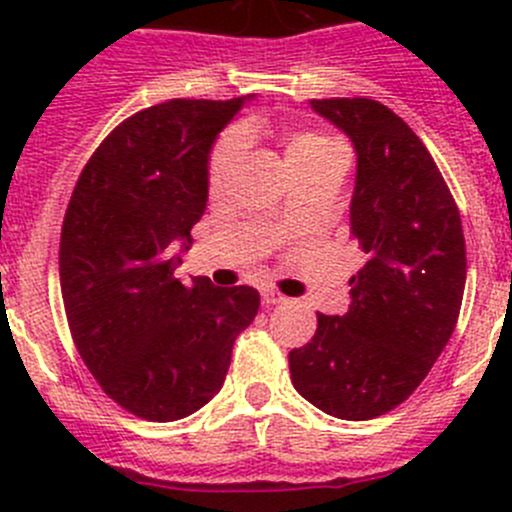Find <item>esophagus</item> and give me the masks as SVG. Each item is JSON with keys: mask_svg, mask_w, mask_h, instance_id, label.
Masks as SVG:
<instances>
[{"mask_svg": "<svg viewBox=\"0 0 512 512\" xmlns=\"http://www.w3.org/2000/svg\"><path fill=\"white\" fill-rule=\"evenodd\" d=\"M287 302L285 294H280L277 289H262V304L265 307H277V304Z\"/></svg>", "mask_w": 512, "mask_h": 512, "instance_id": "obj_1", "label": "esophagus"}]
</instances>
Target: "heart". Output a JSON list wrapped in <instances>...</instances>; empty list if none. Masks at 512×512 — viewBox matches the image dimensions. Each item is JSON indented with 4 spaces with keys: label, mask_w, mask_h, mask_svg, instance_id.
<instances>
[{
    "label": "heart",
    "mask_w": 512,
    "mask_h": 512,
    "mask_svg": "<svg viewBox=\"0 0 512 512\" xmlns=\"http://www.w3.org/2000/svg\"><path fill=\"white\" fill-rule=\"evenodd\" d=\"M245 133V128H242L240 133H225V136L215 143L208 163V180L213 188L223 183L225 175L230 173L232 163H235V158L240 156ZM282 148H285L287 168L292 170V173L334 156H344L342 146H339L337 141H332V138L317 131H289L282 136Z\"/></svg>",
    "instance_id": "heart-1"
}]
</instances>
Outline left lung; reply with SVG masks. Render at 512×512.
Instances as JSON below:
<instances>
[{"mask_svg":"<svg viewBox=\"0 0 512 512\" xmlns=\"http://www.w3.org/2000/svg\"><path fill=\"white\" fill-rule=\"evenodd\" d=\"M356 151L349 225L366 265L352 304L317 314L312 342L289 352L292 384L344 421L396 409L426 379L456 329L466 287L461 215L421 138L371 98L309 101Z\"/></svg>","mask_w":512,"mask_h":512,"instance_id":"1","label":"left lung"}]
</instances>
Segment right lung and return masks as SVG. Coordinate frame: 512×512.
I'll return each instance as SVG.
<instances>
[{
    "label": "right lung",
    "mask_w": 512,
    "mask_h": 512,
    "mask_svg": "<svg viewBox=\"0 0 512 512\" xmlns=\"http://www.w3.org/2000/svg\"><path fill=\"white\" fill-rule=\"evenodd\" d=\"M250 98H173L126 118L66 208L59 280L71 337L101 389L148 421L203 409L260 309L252 287L173 275L208 205L215 138Z\"/></svg>",
    "instance_id": "add662e5"
}]
</instances>
